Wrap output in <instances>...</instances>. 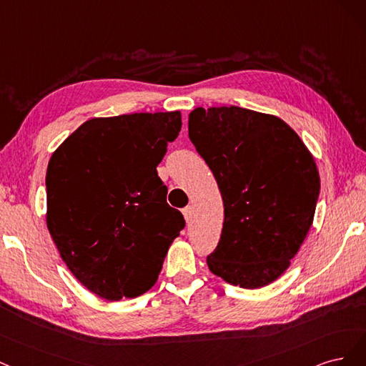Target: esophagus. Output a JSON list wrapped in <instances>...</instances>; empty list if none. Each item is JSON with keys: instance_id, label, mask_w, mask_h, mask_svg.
Segmentation results:
<instances>
[{"instance_id": "esophagus-1", "label": "esophagus", "mask_w": 366, "mask_h": 366, "mask_svg": "<svg viewBox=\"0 0 366 366\" xmlns=\"http://www.w3.org/2000/svg\"><path fill=\"white\" fill-rule=\"evenodd\" d=\"M182 214H184V219H185V222H187V225H190V222H192V219H193V208H192V207H185V208L182 209Z\"/></svg>"}]
</instances>
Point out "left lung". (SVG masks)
<instances>
[{"label": "left lung", "instance_id": "obj_1", "mask_svg": "<svg viewBox=\"0 0 366 366\" xmlns=\"http://www.w3.org/2000/svg\"><path fill=\"white\" fill-rule=\"evenodd\" d=\"M188 137L213 172L225 211L208 269L243 289L270 285L313 223L321 188L313 155L278 117L239 106L196 108Z\"/></svg>", "mask_w": 366, "mask_h": 366}]
</instances>
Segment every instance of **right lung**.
<instances>
[{
	"label": "right lung",
	"mask_w": 366,
	"mask_h": 366,
	"mask_svg": "<svg viewBox=\"0 0 366 366\" xmlns=\"http://www.w3.org/2000/svg\"><path fill=\"white\" fill-rule=\"evenodd\" d=\"M181 112L97 117L59 146L46 167V228L66 267L108 301L155 285L185 222L157 167Z\"/></svg>",
	"instance_id": "1"
}]
</instances>
